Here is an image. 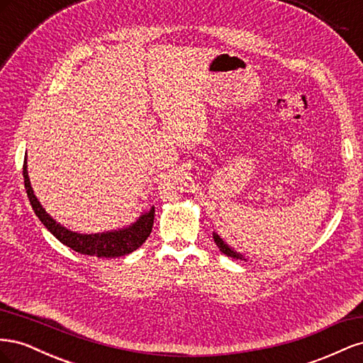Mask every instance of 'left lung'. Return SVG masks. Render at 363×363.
Returning <instances> with one entry per match:
<instances>
[{
	"label": "left lung",
	"mask_w": 363,
	"mask_h": 363,
	"mask_svg": "<svg viewBox=\"0 0 363 363\" xmlns=\"http://www.w3.org/2000/svg\"><path fill=\"white\" fill-rule=\"evenodd\" d=\"M213 240H215L216 247H218L219 250H221L225 256L233 257V259H244V260H248V257H245L244 255H240V252H238L235 248L227 245V244L224 242V240H223V238L219 236L216 232H213Z\"/></svg>",
	"instance_id": "left-lung-1"
}]
</instances>
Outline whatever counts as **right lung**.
I'll use <instances>...</instances> for the list:
<instances>
[{
  "label": "right lung",
  "mask_w": 363,
  "mask_h": 363,
  "mask_svg": "<svg viewBox=\"0 0 363 363\" xmlns=\"http://www.w3.org/2000/svg\"><path fill=\"white\" fill-rule=\"evenodd\" d=\"M24 184L30 204L35 211L36 216L40 219V223L48 228V232L56 236L63 245L69 247L71 250L80 252L86 256H96V257H121L130 255L136 248H139L145 242L147 238L151 233L152 223H155V206H151L148 211L142 212L140 216L135 223L125 225L118 230H111V232L103 233H79L72 230L63 227L57 223L45 208L39 203L35 191L31 188L28 171H27V156L24 159Z\"/></svg>",
  "instance_id": "1"
}]
</instances>
